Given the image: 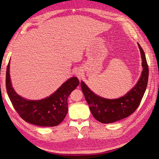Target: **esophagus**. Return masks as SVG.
<instances>
[{"label":"esophagus","instance_id":"1","mask_svg":"<svg viewBox=\"0 0 159 159\" xmlns=\"http://www.w3.org/2000/svg\"><path fill=\"white\" fill-rule=\"evenodd\" d=\"M75 75H77V77H78V78L81 79L84 75V73L80 69H78V70H76V71H75Z\"/></svg>","mask_w":159,"mask_h":159}]
</instances>
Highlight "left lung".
<instances>
[{
	"instance_id": "obj_1",
	"label": "left lung",
	"mask_w": 159,
	"mask_h": 159,
	"mask_svg": "<svg viewBox=\"0 0 159 159\" xmlns=\"http://www.w3.org/2000/svg\"><path fill=\"white\" fill-rule=\"evenodd\" d=\"M143 70L141 75L134 87L121 98L106 99L100 97L91 91L81 81V88L93 116L102 123H111L127 117L135 111L145 92L148 83V67L145 54L140 44Z\"/></svg>"
}]
</instances>
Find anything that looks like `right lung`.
<instances>
[{
	"mask_svg": "<svg viewBox=\"0 0 159 159\" xmlns=\"http://www.w3.org/2000/svg\"><path fill=\"white\" fill-rule=\"evenodd\" d=\"M9 72L10 61L7 69V91L14 108L22 119L41 127L57 126L63 121L68 111V96L80 84L76 77L66 81L49 97L40 100H29L16 93L12 88Z\"/></svg>",
	"mask_w": 159,
	"mask_h": 159,
	"instance_id": "right-lung-1",
	"label": "right lung"
}]
</instances>
